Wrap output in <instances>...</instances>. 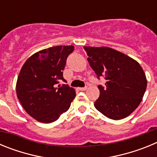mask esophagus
<instances>
[{
    "label": "esophagus",
    "instance_id": "34e87169",
    "mask_svg": "<svg viewBox=\"0 0 157 157\" xmlns=\"http://www.w3.org/2000/svg\"><path fill=\"white\" fill-rule=\"evenodd\" d=\"M87 90V87H82V88H79V90L81 91H85Z\"/></svg>",
    "mask_w": 157,
    "mask_h": 157
}]
</instances>
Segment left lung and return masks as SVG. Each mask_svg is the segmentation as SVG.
<instances>
[{
	"label": "left lung",
	"instance_id": "1",
	"mask_svg": "<svg viewBox=\"0 0 157 157\" xmlns=\"http://www.w3.org/2000/svg\"><path fill=\"white\" fill-rule=\"evenodd\" d=\"M87 60L98 78L107 80L98 86L100 97L94 106L106 117L119 120L138 107L147 86L141 65L130 56L109 47L85 46Z\"/></svg>",
	"mask_w": 157,
	"mask_h": 157
}]
</instances>
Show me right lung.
I'll return each instance as SVG.
<instances>
[{
  "label": "right lung",
  "instance_id": "right-lung-1",
  "mask_svg": "<svg viewBox=\"0 0 157 157\" xmlns=\"http://www.w3.org/2000/svg\"><path fill=\"white\" fill-rule=\"evenodd\" d=\"M73 45L50 47L33 54L22 67L16 94L24 110L37 121L50 123L67 112L75 98L67 85H58Z\"/></svg>",
  "mask_w": 157,
  "mask_h": 157
}]
</instances>
